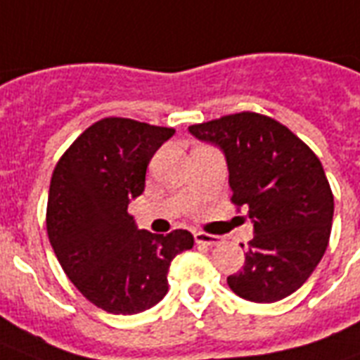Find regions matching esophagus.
I'll use <instances>...</instances> for the list:
<instances>
[{
  "instance_id": "34e87169",
  "label": "esophagus",
  "mask_w": 360,
  "mask_h": 360,
  "mask_svg": "<svg viewBox=\"0 0 360 360\" xmlns=\"http://www.w3.org/2000/svg\"><path fill=\"white\" fill-rule=\"evenodd\" d=\"M195 242L199 244V246H218L221 238L216 235H208V233H195Z\"/></svg>"
}]
</instances>
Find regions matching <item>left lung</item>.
I'll return each instance as SVG.
<instances>
[{"label": "left lung", "mask_w": 360, "mask_h": 360, "mask_svg": "<svg viewBox=\"0 0 360 360\" xmlns=\"http://www.w3.org/2000/svg\"><path fill=\"white\" fill-rule=\"evenodd\" d=\"M189 133L224 152L231 200L246 206L253 224L246 263L227 278L233 293L252 302L295 293L321 261L333 225L334 197L319 158L285 125L257 112L189 125Z\"/></svg>", "instance_id": "1"}]
</instances>
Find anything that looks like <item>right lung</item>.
Segmentation results:
<instances>
[{
    "instance_id": "obj_1",
    "label": "right lung",
    "mask_w": 360,
    "mask_h": 360,
    "mask_svg": "<svg viewBox=\"0 0 360 360\" xmlns=\"http://www.w3.org/2000/svg\"><path fill=\"white\" fill-rule=\"evenodd\" d=\"M172 127L103 118L61 155L50 180L46 231L67 278L91 304L131 316L169 291V266L193 235L139 229L127 206L144 191L150 160Z\"/></svg>"
}]
</instances>
